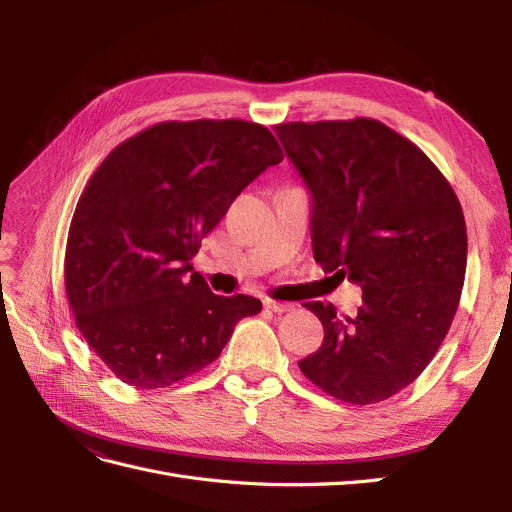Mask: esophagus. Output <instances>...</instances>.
Listing matches in <instances>:
<instances>
[{
  "instance_id": "34e87169",
  "label": "esophagus",
  "mask_w": 512,
  "mask_h": 512,
  "mask_svg": "<svg viewBox=\"0 0 512 512\" xmlns=\"http://www.w3.org/2000/svg\"><path fill=\"white\" fill-rule=\"evenodd\" d=\"M265 307L271 309L273 314H286L292 309L290 303H282V301H275V299H265Z\"/></svg>"
}]
</instances>
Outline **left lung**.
Here are the masks:
<instances>
[{
    "label": "left lung",
    "mask_w": 512,
    "mask_h": 512,
    "mask_svg": "<svg viewBox=\"0 0 512 512\" xmlns=\"http://www.w3.org/2000/svg\"><path fill=\"white\" fill-rule=\"evenodd\" d=\"M312 194L314 258L363 288L354 318L305 303L324 327L299 361L335 399L367 406L406 389L451 329L466 277V220L425 153L384 123L292 121L275 126Z\"/></svg>",
    "instance_id": "1"
}]
</instances>
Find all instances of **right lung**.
Wrapping results in <instances>:
<instances>
[{"label": "right lung", "mask_w": 512, "mask_h": 512, "mask_svg": "<svg viewBox=\"0 0 512 512\" xmlns=\"http://www.w3.org/2000/svg\"><path fill=\"white\" fill-rule=\"evenodd\" d=\"M282 160L260 123L162 121L91 175L68 232L66 292L85 342L119 380L162 389L188 378L260 312L247 294H213L190 260L243 188Z\"/></svg>", "instance_id": "1"}]
</instances>
